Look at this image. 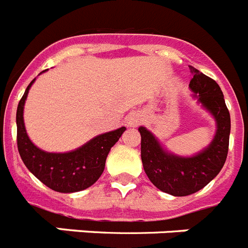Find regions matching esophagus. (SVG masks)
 Returning a JSON list of instances; mask_svg holds the SVG:
<instances>
[{
	"mask_svg": "<svg viewBox=\"0 0 248 248\" xmlns=\"http://www.w3.org/2000/svg\"><path fill=\"white\" fill-rule=\"evenodd\" d=\"M139 124H140V117H139V114L132 113L128 116V118H127L128 127H135V126H137Z\"/></svg>",
	"mask_w": 248,
	"mask_h": 248,
	"instance_id": "34e87169",
	"label": "esophagus"
}]
</instances>
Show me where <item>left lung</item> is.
Returning a JSON list of instances; mask_svg holds the SVG:
<instances>
[{
  "instance_id": "obj_1",
  "label": "left lung",
  "mask_w": 248,
  "mask_h": 248,
  "mask_svg": "<svg viewBox=\"0 0 248 248\" xmlns=\"http://www.w3.org/2000/svg\"><path fill=\"white\" fill-rule=\"evenodd\" d=\"M189 68L193 74L189 87L217 122V132L211 145L198 155L180 157L166 153L146 128H139L143 170L156 188L175 197L193 194L213 180L226 163L230 145V111L219 85L198 69Z\"/></svg>"
}]
</instances>
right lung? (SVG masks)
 <instances>
[{
  "label": "right lung",
  "instance_id": "add662e5",
  "mask_svg": "<svg viewBox=\"0 0 248 248\" xmlns=\"http://www.w3.org/2000/svg\"><path fill=\"white\" fill-rule=\"evenodd\" d=\"M34 82L35 79H32L28 85L16 112L18 154L26 168L50 189L59 193L84 190L102 175L109 150L117 142L126 127L99 135L70 153L53 154L37 149L26 134L22 116L25 99Z\"/></svg>",
  "mask_w": 248,
  "mask_h": 248
}]
</instances>
